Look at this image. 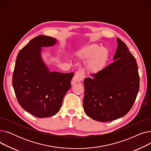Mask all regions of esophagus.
<instances>
[{
    "mask_svg": "<svg viewBox=\"0 0 151 151\" xmlns=\"http://www.w3.org/2000/svg\"><path fill=\"white\" fill-rule=\"evenodd\" d=\"M85 78V72L83 70L80 69L78 70L75 74V76H73L72 81H71V84H74L77 82H80L81 81H83Z\"/></svg>",
    "mask_w": 151,
    "mask_h": 151,
    "instance_id": "obj_1",
    "label": "esophagus"
}]
</instances>
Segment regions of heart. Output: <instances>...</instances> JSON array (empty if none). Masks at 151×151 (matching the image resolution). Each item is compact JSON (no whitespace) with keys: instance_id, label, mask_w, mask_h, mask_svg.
Instances as JSON below:
<instances>
[{"instance_id":"obj_1","label":"heart","mask_w":151,"mask_h":151,"mask_svg":"<svg viewBox=\"0 0 151 151\" xmlns=\"http://www.w3.org/2000/svg\"><path fill=\"white\" fill-rule=\"evenodd\" d=\"M78 55L81 58L89 59L93 57L88 64V68L92 72H97L104 68L108 56L105 49L97 45H92L81 50Z\"/></svg>"}]
</instances>
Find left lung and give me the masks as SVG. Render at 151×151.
Listing matches in <instances>:
<instances>
[{"label": "left lung", "instance_id": "obj_1", "mask_svg": "<svg viewBox=\"0 0 151 151\" xmlns=\"http://www.w3.org/2000/svg\"><path fill=\"white\" fill-rule=\"evenodd\" d=\"M117 42L114 61L84 81V112L100 122L114 121L127 114L139 91L135 58L120 38Z\"/></svg>", "mask_w": 151, "mask_h": 151}]
</instances>
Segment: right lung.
Masks as SVG:
<instances>
[{
    "label": "right lung",
    "mask_w": 151,
    "mask_h": 151,
    "mask_svg": "<svg viewBox=\"0 0 151 151\" xmlns=\"http://www.w3.org/2000/svg\"><path fill=\"white\" fill-rule=\"evenodd\" d=\"M51 37L38 35L19 51L16 60L12 84L20 106L37 117L57 114L71 87L74 73L51 72L42 57V47L56 43Z\"/></svg>",
    "instance_id": "right-lung-1"
}]
</instances>
